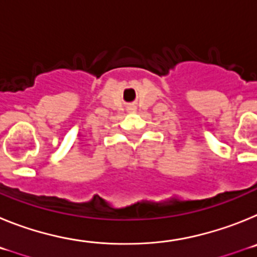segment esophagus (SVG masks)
<instances>
[{
  "label": "esophagus",
  "instance_id": "obj_1",
  "mask_svg": "<svg viewBox=\"0 0 257 257\" xmlns=\"http://www.w3.org/2000/svg\"><path fill=\"white\" fill-rule=\"evenodd\" d=\"M127 110H128L130 113H133V112H135L136 108H135V106H128V108H127Z\"/></svg>",
  "mask_w": 257,
  "mask_h": 257
}]
</instances>
